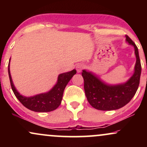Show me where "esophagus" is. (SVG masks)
<instances>
[{"mask_svg": "<svg viewBox=\"0 0 147 147\" xmlns=\"http://www.w3.org/2000/svg\"><path fill=\"white\" fill-rule=\"evenodd\" d=\"M84 67H85V65H84V64L82 63L77 64V66H76V69H77V72H80L84 68Z\"/></svg>", "mask_w": 147, "mask_h": 147, "instance_id": "1", "label": "esophagus"}]
</instances>
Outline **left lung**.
<instances>
[{
	"label": "left lung",
	"instance_id": "1",
	"mask_svg": "<svg viewBox=\"0 0 147 147\" xmlns=\"http://www.w3.org/2000/svg\"><path fill=\"white\" fill-rule=\"evenodd\" d=\"M126 41L135 48L136 63L134 73L127 82L117 85L106 84L91 72L84 70V90L89 104L101 111L117 110L127 104L136 94L140 84L141 63L138 49L131 38L126 35Z\"/></svg>",
	"mask_w": 147,
	"mask_h": 147
}]
</instances>
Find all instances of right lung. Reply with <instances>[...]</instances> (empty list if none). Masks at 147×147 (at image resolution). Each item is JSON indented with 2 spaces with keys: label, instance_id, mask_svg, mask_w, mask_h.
Listing matches in <instances>:
<instances>
[{
  "label": "right lung",
  "instance_id": "add662e5",
  "mask_svg": "<svg viewBox=\"0 0 147 147\" xmlns=\"http://www.w3.org/2000/svg\"><path fill=\"white\" fill-rule=\"evenodd\" d=\"M8 73H9L11 89L20 102L30 110L35 112L43 113L52 111L59 106L61 103L64 89L73 75L77 73V71L75 69H74L70 72L60 74L58 76L57 84L54 86L51 90L45 93L38 94L32 97H25L21 95L16 90L10 74L9 63L8 65Z\"/></svg>",
  "mask_w": 147,
  "mask_h": 147
}]
</instances>
